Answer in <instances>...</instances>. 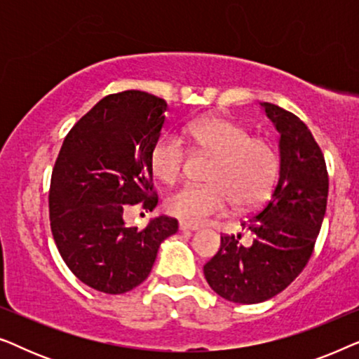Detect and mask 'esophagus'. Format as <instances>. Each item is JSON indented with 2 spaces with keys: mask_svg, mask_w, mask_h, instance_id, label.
Returning a JSON list of instances; mask_svg holds the SVG:
<instances>
[{
  "mask_svg": "<svg viewBox=\"0 0 359 359\" xmlns=\"http://www.w3.org/2000/svg\"><path fill=\"white\" fill-rule=\"evenodd\" d=\"M180 230H191V232H194V230H199V227H198V225L183 222V220H181V222H180Z\"/></svg>",
  "mask_w": 359,
  "mask_h": 359,
  "instance_id": "obj_1",
  "label": "esophagus"
}]
</instances>
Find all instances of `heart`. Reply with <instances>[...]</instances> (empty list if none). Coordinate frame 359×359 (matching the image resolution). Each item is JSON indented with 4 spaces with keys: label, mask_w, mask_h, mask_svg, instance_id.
I'll use <instances>...</instances> for the list:
<instances>
[{
    "label": "heart",
    "mask_w": 359,
    "mask_h": 359,
    "mask_svg": "<svg viewBox=\"0 0 359 359\" xmlns=\"http://www.w3.org/2000/svg\"><path fill=\"white\" fill-rule=\"evenodd\" d=\"M183 137L198 154L212 156L205 184H184L166 199V210L188 224L224 214L233 203L255 208L271 193L279 173V155L271 142L250 137L248 130L225 117H204L184 127ZM188 150L178 137L165 135L150 155L155 176L175 183L183 173Z\"/></svg>",
    "instance_id": "obj_1"
}]
</instances>
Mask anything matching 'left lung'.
<instances>
[{
    "label": "left lung",
    "instance_id": "obj_1",
    "mask_svg": "<svg viewBox=\"0 0 359 359\" xmlns=\"http://www.w3.org/2000/svg\"><path fill=\"white\" fill-rule=\"evenodd\" d=\"M279 132V178L271 198L242 220L253 233L220 235L219 252L204 264L214 292L230 302L257 304L284 291L311 258L327 209L328 173L309 127L283 107L262 102Z\"/></svg>",
    "mask_w": 359,
    "mask_h": 359
}]
</instances>
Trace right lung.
<instances>
[{
	"mask_svg": "<svg viewBox=\"0 0 359 359\" xmlns=\"http://www.w3.org/2000/svg\"><path fill=\"white\" fill-rule=\"evenodd\" d=\"M166 101L145 91L109 95L68 132L52 171L48 210L63 262L86 286L124 294L144 283L160 243L178 230L168 215L144 230L124 222L127 209L154 210L150 155L165 124Z\"/></svg>",
	"mask_w": 359,
	"mask_h": 359,
	"instance_id": "1",
	"label": "right lung"
}]
</instances>
